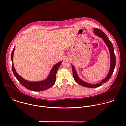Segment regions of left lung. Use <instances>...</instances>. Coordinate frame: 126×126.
<instances>
[{
	"label": "left lung",
	"mask_w": 126,
	"mask_h": 126,
	"mask_svg": "<svg viewBox=\"0 0 126 126\" xmlns=\"http://www.w3.org/2000/svg\"><path fill=\"white\" fill-rule=\"evenodd\" d=\"M94 32L95 35H97L98 36L103 39V41L106 43L108 48L110 52V57H111V64H110V68L109 69V71L107 76L103 80H102L101 82H100L99 83L95 84H90L81 80L78 76L77 72L74 67L72 65V71H73V77L75 81L80 85L84 87H88V88H97L101 86L103 83L107 82L110 79V78L112 76L116 66V57L114 53V47L112 42L110 41L109 38L107 37L106 34L100 29L96 28H94Z\"/></svg>",
	"instance_id": "left-lung-1"
}]
</instances>
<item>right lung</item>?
Returning <instances> with one entry per match:
<instances>
[{"label": "right lung", "instance_id": "add662e5", "mask_svg": "<svg viewBox=\"0 0 126 126\" xmlns=\"http://www.w3.org/2000/svg\"><path fill=\"white\" fill-rule=\"evenodd\" d=\"M14 48L15 47H14L13 50L12 51L11 56L12 61V69L14 76L22 86H23L26 89L31 91H42L43 90H46L49 89L55 84L56 79L57 71L62 61L59 62L53 67L49 76L45 80L38 82H30L24 79L21 76H20L16 72V71L14 67L13 62V56L14 51Z\"/></svg>", "mask_w": 126, "mask_h": 126}]
</instances>
